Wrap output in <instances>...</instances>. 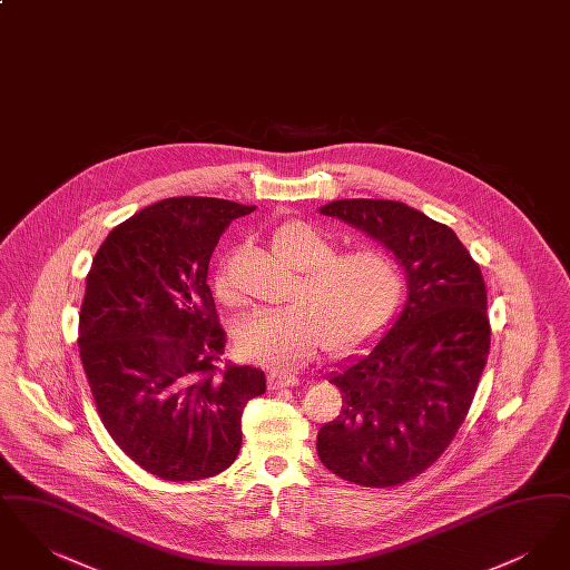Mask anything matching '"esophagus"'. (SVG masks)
<instances>
[{
	"label": "esophagus",
	"mask_w": 570,
	"mask_h": 570,
	"mask_svg": "<svg viewBox=\"0 0 570 570\" xmlns=\"http://www.w3.org/2000/svg\"><path fill=\"white\" fill-rule=\"evenodd\" d=\"M267 380H269L272 389H286V386H298L301 384V380L295 374H286V372H277V370L269 372Z\"/></svg>",
	"instance_id": "esophagus-1"
}]
</instances>
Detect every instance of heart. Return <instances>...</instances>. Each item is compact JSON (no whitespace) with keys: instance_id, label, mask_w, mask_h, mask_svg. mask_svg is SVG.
I'll return each instance as SVG.
<instances>
[{"instance_id":"1","label":"heart","mask_w":570,"mask_h":570,"mask_svg":"<svg viewBox=\"0 0 570 570\" xmlns=\"http://www.w3.org/2000/svg\"><path fill=\"white\" fill-rule=\"evenodd\" d=\"M272 249L297 269V284L293 303L252 312L235 326V348L247 361L295 370L321 346L348 353L389 323L404 295V273L391 254L376 247L333 254L335 247L307 222L279 224ZM214 291L224 305L239 301L226 265L217 269Z\"/></svg>"}]
</instances>
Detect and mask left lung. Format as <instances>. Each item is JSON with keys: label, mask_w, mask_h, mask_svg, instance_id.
Wrapping results in <instances>:
<instances>
[{"label": "left lung", "mask_w": 570, "mask_h": 570, "mask_svg": "<svg viewBox=\"0 0 570 570\" xmlns=\"http://www.w3.org/2000/svg\"><path fill=\"white\" fill-rule=\"evenodd\" d=\"M321 214L376 239L406 272L393 326L328 379L344 406L316 440L340 479L395 488L444 453L474 400L491 342L485 282L449 226L404 203L344 198Z\"/></svg>", "instance_id": "left-lung-1"}]
</instances>
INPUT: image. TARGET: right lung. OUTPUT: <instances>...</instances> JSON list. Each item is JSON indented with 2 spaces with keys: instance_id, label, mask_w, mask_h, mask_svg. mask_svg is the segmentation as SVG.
I'll return each mask as SVG.
<instances>
[{
  "instance_id": "obj_1",
  "label": "right lung",
  "mask_w": 570,
  "mask_h": 570,
  "mask_svg": "<svg viewBox=\"0 0 570 570\" xmlns=\"http://www.w3.org/2000/svg\"><path fill=\"white\" fill-rule=\"evenodd\" d=\"M256 207L209 196L154 203L94 256L79 314L82 370L115 444L163 481L224 472L265 374L224 363L226 333L207 284L224 228Z\"/></svg>"
}]
</instances>
